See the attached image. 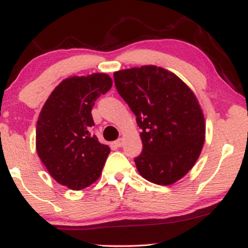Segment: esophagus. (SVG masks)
<instances>
[{"instance_id":"obj_1","label":"esophagus","mask_w":248,"mask_h":248,"mask_svg":"<svg viewBox=\"0 0 248 248\" xmlns=\"http://www.w3.org/2000/svg\"><path fill=\"white\" fill-rule=\"evenodd\" d=\"M123 143H124V140H123V139H122V138H120V139H118V140L115 141L114 144L116 145V147L120 148V147H122V145H123Z\"/></svg>"}]
</instances>
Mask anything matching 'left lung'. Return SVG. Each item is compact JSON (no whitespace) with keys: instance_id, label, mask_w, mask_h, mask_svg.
<instances>
[{"instance_id":"1","label":"left lung","mask_w":248,"mask_h":248,"mask_svg":"<svg viewBox=\"0 0 248 248\" xmlns=\"http://www.w3.org/2000/svg\"><path fill=\"white\" fill-rule=\"evenodd\" d=\"M114 80L142 130L138 171L155 184H174L191 170L204 144L195 94L176 74L155 65L117 71Z\"/></svg>"}]
</instances>
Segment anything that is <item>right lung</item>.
I'll list each match as a JSON object with an SVG mask.
<instances>
[{
	"instance_id": "add662e5",
	"label": "right lung",
	"mask_w": 248,
	"mask_h": 248,
	"mask_svg": "<svg viewBox=\"0 0 248 248\" xmlns=\"http://www.w3.org/2000/svg\"><path fill=\"white\" fill-rule=\"evenodd\" d=\"M111 86L105 73L67 78L43 106L36 127L37 154L61 185L80 191L101 175L110 149L90 134L91 109Z\"/></svg>"
}]
</instances>
